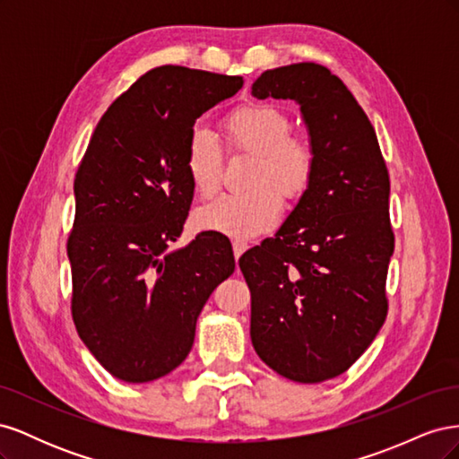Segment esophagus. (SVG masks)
I'll return each instance as SVG.
<instances>
[{"instance_id":"esophagus-1","label":"esophagus","mask_w":459,"mask_h":459,"mask_svg":"<svg viewBox=\"0 0 459 459\" xmlns=\"http://www.w3.org/2000/svg\"><path fill=\"white\" fill-rule=\"evenodd\" d=\"M247 248H248V245L245 241H233V256H235V260H239L241 255L247 251Z\"/></svg>"}]
</instances>
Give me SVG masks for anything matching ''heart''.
<instances>
[{
  "instance_id": "1",
  "label": "heart",
  "mask_w": 459,
  "mask_h": 459,
  "mask_svg": "<svg viewBox=\"0 0 459 459\" xmlns=\"http://www.w3.org/2000/svg\"><path fill=\"white\" fill-rule=\"evenodd\" d=\"M290 120L272 105H251L226 122L228 143L253 152L255 162L243 193H224L201 206L195 221L201 230L233 239H253L272 230L283 211L281 195L297 201L308 189L316 169V151L302 135H290ZM191 186L211 197L221 184V149L216 137L197 128L186 155Z\"/></svg>"
}]
</instances>
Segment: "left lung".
Returning <instances> with one entry per match:
<instances>
[{
    "label": "left lung",
    "instance_id": "8db88e82",
    "mask_svg": "<svg viewBox=\"0 0 459 459\" xmlns=\"http://www.w3.org/2000/svg\"><path fill=\"white\" fill-rule=\"evenodd\" d=\"M251 93L295 101L316 151L310 186L285 224L239 258L251 341L283 377L322 383L349 369L385 324L391 182L369 118L329 68H273Z\"/></svg>",
    "mask_w": 459,
    "mask_h": 459
}]
</instances>
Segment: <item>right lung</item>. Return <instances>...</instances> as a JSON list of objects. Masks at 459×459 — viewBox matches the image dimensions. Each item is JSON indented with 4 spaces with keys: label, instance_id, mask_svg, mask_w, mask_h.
Segmentation results:
<instances>
[{
    "label": "right lung",
    "instance_id": "right-lung-1",
    "mask_svg": "<svg viewBox=\"0 0 459 459\" xmlns=\"http://www.w3.org/2000/svg\"><path fill=\"white\" fill-rule=\"evenodd\" d=\"M241 86V76L152 68L108 107L82 159L66 245L73 319L120 381L149 383L182 364L204 302L235 270L220 235L170 245L193 199L186 169L193 126Z\"/></svg>",
    "mask_w": 459,
    "mask_h": 459
}]
</instances>
